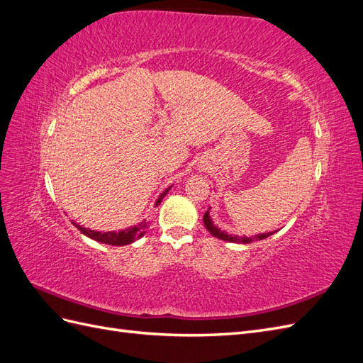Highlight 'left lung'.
Wrapping results in <instances>:
<instances>
[{
	"instance_id": "8db88e82",
	"label": "left lung",
	"mask_w": 363,
	"mask_h": 363,
	"mask_svg": "<svg viewBox=\"0 0 363 363\" xmlns=\"http://www.w3.org/2000/svg\"><path fill=\"white\" fill-rule=\"evenodd\" d=\"M211 208H212V207H208L207 212L204 213L203 223H204L206 228L208 230V233H211V235L215 236V238H218V239H221V240H227V242H235V244H250V242H252V240H262V239H265V238H268V236L276 233V230H274V232L259 233V235H256V236H250V238H248V236L230 235L228 232H225V230H221L216 224H213L212 216H211Z\"/></svg>"
}]
</instances>
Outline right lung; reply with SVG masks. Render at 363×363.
I'll return each mask as SVG.
<instances>
[{
  "label": "right lung",
  "instance_id": "right-lung-1",
  "mask_svg": "<svg viewBox=\"0 0 363 363\" xmlns=\"http://www.w3.org/2000/svg\"><path fill=\"white\" fill-rule=\"evenodd\" d=\"M171 188H172V184L168 186V188L159 195V199L156 200V204H159L162 201L163 196L169 192ZM72 224L77 228H79L84 236L96 240V242L107 244V245H128V244L135 242V240L140 239L142 236L145 235L147 228L150 227L151 221H147V219H142V221L138 223L136 225L124 228V230H118V232H116V230H113V232H98V230L83 227V225H80L79 223H75V221H72Z\"/></svg>",
  "mask_w": 363,
  "mask_h": 363
}]
</instances>
